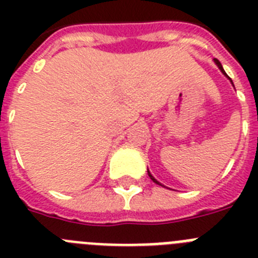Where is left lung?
<instances>
[{
  "label": "left lung",
  "instance_id": "8db88e82",
  "mask_svg": "<svg viewBox=\"0 0 258 258\" xmlns=\"http://www.w3.org/2000/svg\"><path fill=\"white\" fill-rule=\"evenodd\" d=\"M213 61H214V63H216V66H217V67H218V68H220V71H221V72H222V74H223V75H225V76H226V77H227V79H229V80H230V83H231V84H232L231 79H230V77H229V76H227V75H226V72H225V70H223V67H222V64H221V63H220V60H218V59H216V58H214V59H213ZM232 86H234V84H232ZM147 173H149V177H150V178H151V179H152V181H154V182H155V183H156V184H160V186H164V184H161V183H160V182H159V181H157V179H156V178H155L154 175H152V174H151V173H150V170H149V169H147ZM164 187H165V186H164Z\"/></svg>",
  "mask_w": 258,
  "mask_h": 258
}]
</instances>
